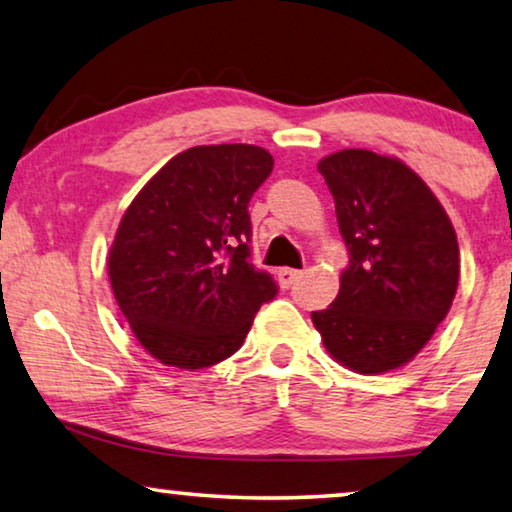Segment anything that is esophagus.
Listing matches in <instances>:
<instances>
[{
	"mask_svg": "<svg viewBox=\"0 0 512 512\" xmlns=\"http://www.w3.org/2000/svg\"><path fill=\"white\" fill-rule=\"evenodd\" d=\"M301 278V271H296V269H280L278 271V285L282 287V289H287V287H292L296 280Z\"/></svg>",
	"mask_w": 512,
	"mask_h": 512,
	"instance_id": "obj_1",
	"label": "esophagus"
}]
</instances>
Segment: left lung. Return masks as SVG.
<instances>
[{
  "label": "left lung",
  "mask_w": 512,
  "mask_h": 512,
  "mask_svg": "<svg viewBox=\"0 0 512 512\" xmlns=\"http://www.w3.org/2000/svg\"><path fill=\"white\" fill-rule=\"evenodd\" d=\"M349 266L326 310L312 312L324 347L361 375L409 363L451 310L460 248L451 218L398 158L342 149L319 160Z\"/></svg>",
  "instance_id": "obj_1"
}]
</instances>
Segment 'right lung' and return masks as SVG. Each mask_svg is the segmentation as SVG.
Listing matches in <instances>:
<instances>
[{
    "label": "right lung",
    "mask_w": 512,
    "mask_h": 512,
    "mask_svg": "<svg viewBox=\"0 0 512 512\" xmlns=\"http://www.w3.org/2000/svg\"><path fill=\"white\" fill-rule=\"evenodd\" d=\"M273 156L255 144L181 151L121 218L108 255L117 305L156 361L200 370L243 345L262 303L278 294L250 264V213Z\"/></svg>",
    "instance_id": "right-lung-1"
}]
</instances>
